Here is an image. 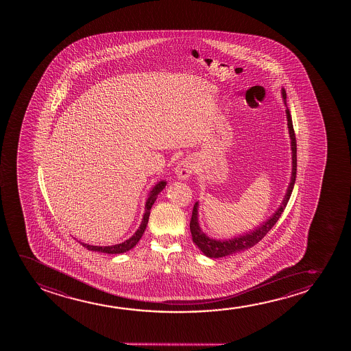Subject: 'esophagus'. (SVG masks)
Returning <instances> with one entry per match:
<instances>
[{"mask_svg": "<svg viewBox=\"0 0 351 351\" xmlns=\"http://www.w3.org/2000/svg\"><path fill=\"white\" fill-rule=\"evenodd\" d=\"M193 170H194V164H193L192 160L191 159H183L178 164V167L175 169V173H176V178L178 180H186V178L191 176Z\"/></svg>", "mask_w": 351, "mask_h": 351, "instance_id": "34e87169", "label": "esophagus"}]
</instances>
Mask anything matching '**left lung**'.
<instances>
[{
	"label": "left lung",
	"mask_w": 351,
	"mask_h": 351,
	"mask_svg": "<svg viewBox=\"0 0 351 351\" xmlns=\"http://www.w3.org/2000/svg\"><path fill=\"white\" fill-rule=\"evenodd\" d=\"M282 95H283L284 101L287 104V93H285L284 88L282 90ZM285 111H287L289 134H290V139H291V149H293V176H291V182L289 184L288 192L285 194L282 206L279 207L269 221H265V224H263V226H258V229H255L253 232L231 239V240L218 241L212 240L210 237H207L200 229L199 223H197V202H195V205L193 207L192 218H191L189 228H191V232H192L193 242L208 258H223V256L240 253V252L254 247L274 228V224L278 221L279 217L282 216V213L285 210L289 199H290L291 193H293V184H295V180H296V170H298V154H296L298 149H296V136H295V130H293V120H291V115H290L288 108Z\"/></svg>",
	"instance_id": "8db88e82"
}]
</instances>
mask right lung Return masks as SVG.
I'll return each mask as SVG.
<instances>
[{
  "label": "right lung",
  "mask_w": 351,
  "mask_h": 351,
  "mask_svg": "<svg viewBox=\"0 0 351 351\" xmlns=\"http://www.w3.org/2000/svg\"><path fill=\"white\" fill-rule=\"evenodd\" d=\"M165 186H167V182L162 181V182H159L158 184H156L154 189H152V192L149 193L147 202H146V206H145V215L144 218H143V221H141V224H140L139 229L136 230L134 235L130 237V240L125 241V242H122L120 245H108V247L85 245V243H82V242H80V245H82V247L86 248V250H93V252H101V253H106V254H120V253H125L127 250H132V248L139 242L141 236L144 234L146 226H147V223H149L151 207H152L154 202H156V199L158 197L159 193L163 191Z\"/></svg>",
  "instance_id": "obj_1"
}]
</instances>
